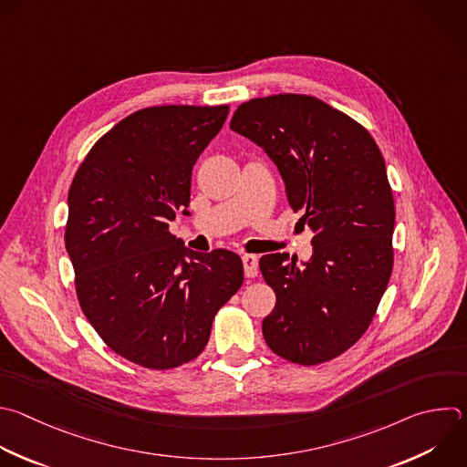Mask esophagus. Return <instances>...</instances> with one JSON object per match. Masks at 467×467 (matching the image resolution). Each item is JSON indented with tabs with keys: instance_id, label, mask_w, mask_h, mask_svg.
<instances>
[{
	"instance_id": "34e87169",
	"label": "esophagus",
	"mask_w": 467,
	"mask_h": 467,
	"mask_svg": "<svg viewBox=\"0 0 467 467\" xmlns=\"http://www.w3.org/2000/svg\"><path fill=\"white\" fill-rule=\"evenodd\" d=\"M242 262H244V271H245V276L247 278H254L258 275V258L254 254H244L242 256Z\"/></svg>"
}]
</instances>
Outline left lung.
Listing matches in <instances>:
<instances>
[{
    "mask_svg": "<svg viewBox=\"0 0 467 467\" xmlns=\"http://www.w3.org/2000/svg\"><path fill=\"white\" fill-rule=\"evenodd\" d=\"M231 130L265 150L287 203L314 231V256L258 262L276 295L262 323L267 347L314 367L336 359L368 330L394 265V196L368 130L327 102L296 93L240 104Z\"/></svg>",
    "mask_w": 467,
    "mask_h": 467,
    "instance_id": "left-lung-1",
    "label": "left lung"
}]
</instances>
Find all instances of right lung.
<instances>
[{
  "mask_svg": "<svg viewBox=\"0 0 467 467\" xmlns=\"http://www.w3.org/2000/svg\"><path fill=\"white\" fill-rule=\"evenodd\" d=\"M229 106H151L106 131L67 194L66 249L86 319L120 358L150 370L196 359L218 309L244 282L227 249L196 253L169 231L187 214L192 167Z\"/></svg>",
  "mask_w": 467,
  "mask_h": 467,
  "instance_id": "obj_1",
  "label": "right lung"
}]
</instances>
